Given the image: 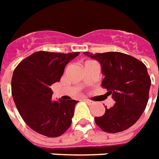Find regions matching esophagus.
<instances>
[{
  "instance_id": "34e87169",
  "label": "esophagus",
  "mask_w": 159,
  "mask_h": 159,
  "mask_svg": "<svg viewBox=\"0 0 159 159\" xmlns=\"http://www.w3.org/2000/svg\"><path fill=\"white\" fill-rule=\"evenodd\" d=\"M84 102H86L87 104H89V105H93V101H91V100H89V99H84Z\"/></svg>"
}]
</instances>
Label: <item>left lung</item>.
I'll return each mask as SVG.
<instances>
[{"label": "left lung", "instance_id": "left-lung-1", "mask_svg": "<svg viewBox=\"0 0 159 159\" xmlns=\"http://www.w3.org/2000/svg\"><path fill=\"white\" fill-rule=\"evenodd\" d=\"M85 55L98 60L102 66V87L112 94L115 106L106 108L101 117H95L97 125L110 133L123 132L132 127L147 106L151 80L145 65L136 57L120 53L107 52Z\"/></svg>", "mask_w": 159, "mask_h": 159}]
</instances>
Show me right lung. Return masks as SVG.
Here are the masks:
<instances>
[{
  "label": "right lung",
  "mask_w": 159,
  "mask_h": 159,
  "mask_svg": "<svg viewBox=\"0 0 159 159\" xmlns=\"http://www.w3.org/2000/svg\"><path fill=\"white\" fill-rule=\"evenodd\" d=\"M79 54L38 51L14 69L11 80L14 102L21 117L35 132L57 137L70 128L78 101H52L50 86L60 80L66 64Z\"/></svg>",
  "instance_id": "obj_1"
}]
</instances>
